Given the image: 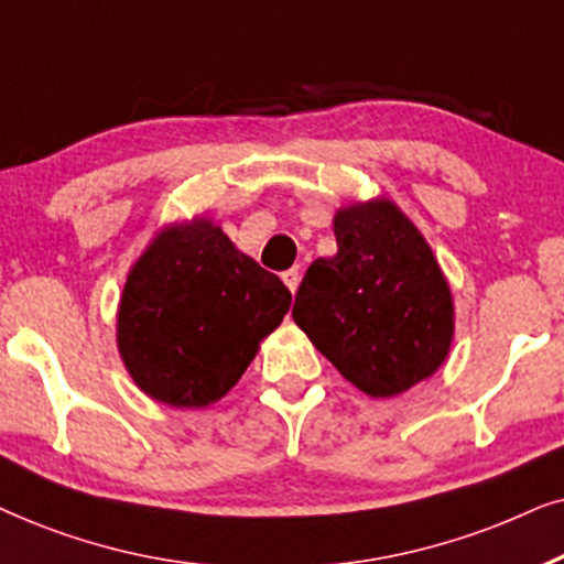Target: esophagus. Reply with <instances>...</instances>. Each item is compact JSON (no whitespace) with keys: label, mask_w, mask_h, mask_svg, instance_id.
<instances>
[{"label":"esophagus","mask_w":564,"mask_h":564,"mask_svg":"<svg viewBox=\"0 0 564 564\" xmlns=\"http://www.w3.org/2000/svg\"><path fill=\"white\" fill-rule=\"evenodd\" d=\"M281 281L286 283L291 294H294V291L299 289V281H302V275H299V270H296V268H291V270H283V273H281Z\"/></svg>","instance_id":"34e87169"}]
</instances>
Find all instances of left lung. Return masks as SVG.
<instances>
[{
	"label": "left lung",
	"mask_w": 564,
	"mask_h": 564,
	"mask_svg": "<svg viewBox=\"0 0 564 564\" xmlns=\"http://www.w3.org/2000/svg\"><path fill=\"white\" fill-rule=\"evenodd\" d=\"M337 252L317 258L296 291V325L350 384L394 397L444 364L452 291L431 247L389 200L335 216Z\"/></svg>",
	"instance_id": "1"
}]
</instances>
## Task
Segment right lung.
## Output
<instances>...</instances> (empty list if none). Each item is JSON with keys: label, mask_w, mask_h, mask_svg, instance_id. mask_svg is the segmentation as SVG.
<instances>
[{"label": "right lung", "mask_w": 564, "mask_h": 564, "mask_svg": "<svg viewBox=\"0 0 564 564\" xmlns=\"http://www.w3.org/2000/svg\"><path fill=\"white\" fill-rule=\"evenodd\" d=\"M291 291L212 221L154 239L126 281L118 348L133 381L172 408H206L229 392L281 325Z\"/></svg>", "instance_id": "obj_1"}]
</instances>
